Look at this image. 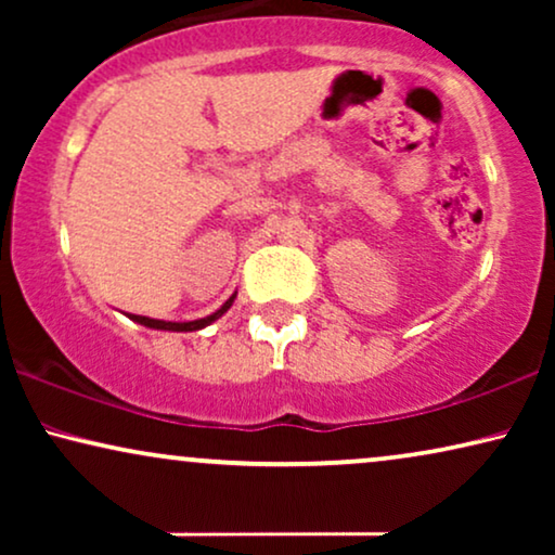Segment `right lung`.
<instances>
[{
  "instance_id": "obj_1",
  "label": "right lung",
  "mask_w": 555,
  "mask_h": 555,
  "mask_svg": "<svg viewBox=\"0 0 555 555\" xmlns=\"http://www.w3.org/2000/svg\"><path fill=\"white\" fill-rule=\"evenodd\" d=\"M234 298H237V293H232L230 298L224 300V306L219 308V310H215V313L207 315V318H196V321H184V323H177V321H158V318H149V315H133V313H128V318H131L133 323H139V325H146V328H154V331L192 333V331H202V328H207V325H211V323H215V321H219V318H222V315L227 313V310L232 308Z\"/></svg>"
}]
</instances>
